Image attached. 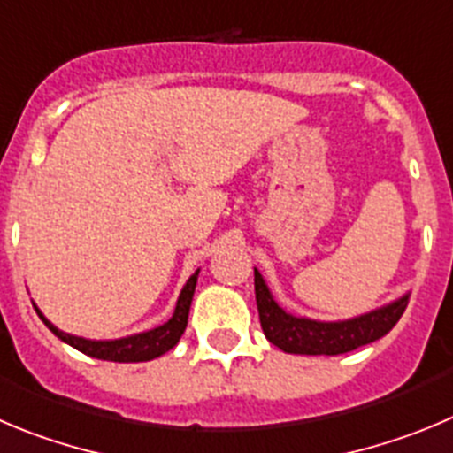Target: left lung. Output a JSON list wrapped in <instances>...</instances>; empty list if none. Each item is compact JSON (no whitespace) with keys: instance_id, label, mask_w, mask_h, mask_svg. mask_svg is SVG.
Returning <instances> with one entry per match:
<instances>
[{"instance_id":"obj_1","label":"left lung","mask_w":453,"mask_h":453,"mask_svg":"<svg viewBox=\"0 0 453 453\" xmlns=\"http://www.w3.org/2000/svg\"><path fill=\"white\" fill-rule=\"evenodd\" d=\"M255 297L257 309H259V323H262L268 341L288 354H311V357L316 354L334 357V354L352 352L361 345H368L377 338L386 336L397 325L409 304V293H406L395 303L361 313L357 318H348V320L323 323V320L293 316L273 300V293L268 291L262 273L257 268Z\"/></svg>"}]
</instances>
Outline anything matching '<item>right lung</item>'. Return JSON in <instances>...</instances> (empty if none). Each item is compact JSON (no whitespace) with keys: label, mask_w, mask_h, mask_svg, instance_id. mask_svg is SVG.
<instances>
[{"label":"right lung","mask_w":453,"mask_h":453,"mask_svg":"<svg viewBox=\"0 0 453 453\" xmlns=\"http://www.w3.org/2000/svg\"><path fill=\"white\" fill-rule=\"evenodd\" d=\"M198 282V271L187 280V284L182 287L180 297H178L176 311L173 316L166 320L160 327H153L149 332L133 334V336L126 338H115V341H89V338L72 336V334L60 332L56 325H51L47 318L42 316L38 307V316L42 318V323L47 325L60 341H65L67 345L76 348L79 352L88 354L92 358H101V361H117V364H137V361H150V358L162 357L165 352H169L171 348H176L180 336L185 334L187 327V318H189V307H191V297H194V288H196Z\"/></svg>","instance_id":"1"}]
</instances>
